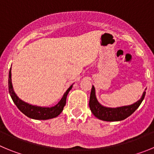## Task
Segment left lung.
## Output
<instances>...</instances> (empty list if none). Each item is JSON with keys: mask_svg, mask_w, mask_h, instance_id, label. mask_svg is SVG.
Here are the masks:
<instances>
[{"mask_svg": "<svg viewBox=\"0 0 154 154\" xmlns=\"http://www.w3.org/2000/svg\"><path fill=\"white\" fill-rule=\"evenodd\" d=\"M145 95L146 92H143L140 99L133 104L111 108V107L103 106V105L99 103L96 96V89L95 87L92 85L90 98H89V108L92 114L96 118L101 120L108 121V122L121 121L129 117L135 112L143 100Z\"/></svg>", "mask_w": 154, "mask_h": 154, "instance_id": "8db88e82", "label": "left lung"}]
</instances>
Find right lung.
<instances>
[{
    "instance_id": "right-lung-1",
    "label": "right lung",
    "mask_w": 154,
    "mask_h": 154,
    "mask_svg": "<svg viewBox=\"0 0 154 154\" xmlns=\"http://www.w3.org/2000/svg\"><path fill=\"white\" fill-rule=\"evenodd\" d=\"M72 85L73 84L66 90V92L64 93L63 96H62L60 101L58 102L55 106L51 107L38 106H34V105L25 103V102L21 100L16 95L14 90L13 85H12L11 67L10 72H9L8 89H9V93L11 95V97L14 104L17 106L18 109L22 113H24V115L27 116L28 117L31 118V119H38V120H45V119H50L57 117L62 112V110H63L64 106H65V103H66V98H67L69 91L72 88Z\"/></svg>"
}]
</instances>
